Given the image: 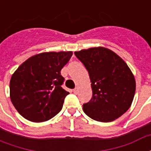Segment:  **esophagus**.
<instances>
[{
    "instance_id": "34e87169",
    "label": "esophagus",
    "mask_w": 151,
    "mask_h": 151,
    "mask_svg": "<svg viewBox=\"0 0 151 151\" xmlns=\"http://www.w3.org/2000/svg\"><path fill=\"white\" fill-rule=\"evenodd\" d=\"M73 91L74 94H78V88H77V87H76L75 89H73Z\"/></svg>"
}]
</instances>
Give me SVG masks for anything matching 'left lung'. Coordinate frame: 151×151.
Returning <instances> with one entry per match:
<instances>
[{"label": "left lung", "mask_w": 151, "mask_h": 151, "mask_svg": "<svg viewBox=\"0 0 151 151\" xmlns=\"http://www.w3.org/2000/svg\"><path fill=\"white\" fill-rule=\"evenodd\" d=\"M87 69L91 82V99L83 111L97 121L110 122L121 116L132 104L136 82L127 64L103 47L74 52Z\"/></svg>", "instance_id": "8db88e82"}]
</instances>
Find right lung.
I'll return each instance as SVG.
<instances>
[{
	"instance_id": "1",
	"label": "right lung",
	"mask_w": 151,
	"mask_h": 151,
	"mask_svg": "<svg viewBox=\"0 0 151 151\" xmlns=\"http://www.w3.org/2000/svg\"><path fill=\"white\" fill-rule=\"evenodd\" d=\"M72 52H50L27 59L12 75L10 99L18 113L33 122L50 120L60 112L69 92L62 88L60 70Z\"/></svg>"
}]
</instances>
